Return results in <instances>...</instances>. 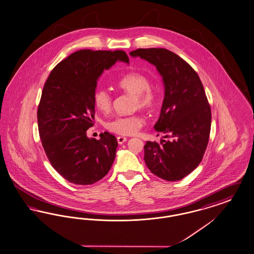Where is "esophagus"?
Here are the masks:
<instances>
[{
  "label": "esophagus",
  "mask_w": 254,
  "mask_h": 254,
  "mask_svg": "<svg viewBox=\"0 0 254 254\" xmlns=\"http://www.w3.org/2000/svg\"><path fill=\"white\" fill-rule=\"evenodd\" d=\"M117 142L119 144H123L124 142H127V138L126 137H123V136H118L117 137Z\"/></svg>",
  "instance_id": "1"
}]
</instances>
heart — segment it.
Segmentation results:
<instances>
[{
  "label": "heart",
  "mask_w": 254,
  "mask_h": 254,
  "mask_svg": "<svg viewBox=\"0 0 254 254\" xmlns=\"http://www.w3.org/2000/svg\"><path fill=\"white\" fill-rule=\"evenodd\" d=\"M118 86L123 91L136 95L135 108L143 110L150 109L155 102V93L151 90V82L141 72H128L122 76ZM94 106L102 112H109L112 106V96L110 91L98 88L93 92ZM142 126V119L139 115L116 116L106 124V128L119 135H133Z\"/></svg>",
  "instance_id": "1"
}]
</instances>
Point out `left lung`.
Listing matches in <instances>:
<instances>
[{
    "mask_svg": "<svg viewBox=\"0 0 254 254\" xmlns=\"http://www.w3.org/2000/svg\"><path fill=\"white\" fill-rule=\"evenodd\" d=\"M129 55L154 65L164 86L161 115L154 128L169 140L146 142L144 162L159 178L180 181L198 166L209 141L212 113L202 83L186 61L169 50L137 49Z\"/></svg>",
    "mask_w": 254,
    "mask_h": 254,
    "instance_id": "1",
    "label": "left lung"
}]
</instances>
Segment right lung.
<instances>
[{
	"label": "right lung",
	"instance_id": "1",
	"mask_svg": "<svg viewBox=\"0 0 254 254\" xmlns=\"http://www.w3.org/2000/svg\"><path fill=\"white\" fill-rule=\"evenodd\" d=\"M116 61L129 63L120 50L74 52L53 69L43 87L38 109L42 146L52 166L70 183H96L114 162L115 136L106 131L95 140L86 132L93 126L97 81Z\"/></svg>",
	"mask_w": 254,
	"mask_h": 254
}]
</instances>
